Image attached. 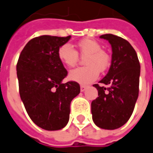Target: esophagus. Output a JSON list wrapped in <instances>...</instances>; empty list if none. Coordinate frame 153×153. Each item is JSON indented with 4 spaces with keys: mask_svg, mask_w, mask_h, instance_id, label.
Returning a JSON list of instances; mask_svg holds the SVG:
<instances>
[{
    "mask_svg": "<svg viewBox=\"0 0 153 153\" xmlns=\"http://www.w3.org/2000/svg\"><path fill=\"white\" fill-rule=\"evenodd\" d=\"M87 88V86L85 85H81V92H84L85 90Z\"/></svg>",
    "mask_w": 153,
    "mask_h": 153,
    "instance_id": "1",
    "label": "esophagus"
}]
</instances>
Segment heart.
I'll return each mask as SVG.
<instances>
[{
	"instance_id": "b5f03b06",
	"label": "heart",
	"mask_w": 153,
	"mask_h": 153,
	"mask_svg": "<svg viewBox=\"0 0 153 153\" xmlns=\"http://www.w3.org/2000/svg\"><path fill=\"white\" fill-rule=\"evenodd\" d=\"M77 50L69 44H65L58 50L59 60L67 67H74L79 60V55L85 56L84 65L71 71L69 78L82 84L93 82L98 77L99 71H104L110 65V57L106 51L102 50L100 44L93 39H83L76 45Z\"/></svg>"
}]
</instances>
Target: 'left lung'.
Returning <instances> with one entry per match:
<instances>
[{"label":"left lung","mask_w":153,"mask_h":153,"mask_svg":"<svg viewBox=\"0 0 153 153\" xmlns=\"http://www.w3.org/2000/svg\"><path fill=\"white\" fill-rule=\"evenodd\" d=\"M112 47V60L108 72L94 84L98 97L92 104L93 120L99 128L118 129L131 116L139 94L141 66L136 50L121 37L107 33L100 36Z\"/></svg>","instance_id":"1"}]
</instances>
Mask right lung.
I'll use <instances>...</instances> for the list:
<instances>
[{
	"instance_id": "1",
	"label": "right lung",
	"mask_w": 153,
	"mask_h": 153,
	"mask_svg": "<svg viewBox=\"0 0 153 153\" xmlns=\"http://www.w3.org/2000/svg\"><path fill=\"white\" fill-rule=\"evenodd\" d=\"M71 39L42 35L28 41L17 64L19 93L33 122L46 131H58L69 121L70 105L80 93L76 82L62 83L67 76L58 50Z\"/></svg>"
}]
</instances>
